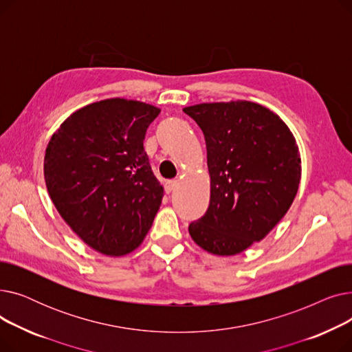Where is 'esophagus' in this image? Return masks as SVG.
<instances>
[{"label": "esophagus", "mask_w": 352, "mask_h": 352, "mask_svg": "<svg viewBox=\"0 0 352 352\" xmlns=\"http://www.w3.org/2000/svg\"><path fill=\"white\" fill-rule=\"evenodd\" d=\"M177 187H178V182L177 181H168V182L165 184V192L166 194H171V192H174L177 190Z\"/></svg>", "instance_id": "1"}]
</instances>
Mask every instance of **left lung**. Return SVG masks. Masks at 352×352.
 <instances>
[{
	"label": "left lung",
	"instance_id": "8db88e82",
	"mask_svg": "<svg viewBox=\"0 0 352 352\" xmlns=\"http://www.w3.org/2000/svg\"><path fill=\"white\" fill-rule=\"evenodd\" d=\"M182 111L204 133L211 179L208 210L190 224V235L214 255L243 252L267 236L297 195V141L278 116L256 102H206Z\"/></svg>",
	"mask_w": 352,
	"mask_h": 352
}]
</instances>
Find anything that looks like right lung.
Returning <instances> with one entry per match:
<instances>
[{
    "instance_id": "right-lung-1",
    "label": "right lung",
    "mask_w": 352,
    "mask_h": 352,
    "mask_svg": "<svg viewBox=\"0 0 352 352\" xmlns=\"http://www.w3.org/2000/svg\"><path fill=\"white\" fill-rule=\"evenodd\" d=\"M160 108L109 98L72 113L44 157L48 194L82 241L104 255L134 251L150 231L164 188L144 151Z\"/></svg>"
}]
</instances>
